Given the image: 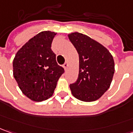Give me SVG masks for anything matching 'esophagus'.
Segmentation results:
<instances>
[{"label": "esophagus", "mask_w": 133, "mask_h": 133, "mask_svg": "<svg viewBox=\"0 0 133 133\" xmlns=\"http://www.w3.org/2000/svg\"><path fill=\"white\" fill-rule=\"evenodd\" d=\"M63 68H65V70H66L67 69V68H68V62H65L64 64H63Z\"/></svg>", "instance_id": "esophagus-1"}]
</instances>
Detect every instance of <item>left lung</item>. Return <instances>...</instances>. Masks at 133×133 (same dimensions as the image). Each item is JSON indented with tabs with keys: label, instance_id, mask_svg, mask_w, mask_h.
<instances>
[{
	"label": "left lung",
	"instance_id": "8db88e82",
	"mask_svg": "<svg viewBox=\"0 0 133 133\" xmlns=\"http://www.w3.org/2000/svg\"><path fill=\"white\" fill-rule=\"evenodd\" d=\"M79 54V76L70 84L73 96L83 102H94L103 95L111 84L115 71L114 60L107 48L79 32L68 35Z\"/></svg>",
	"mask_w": 133,
	"mask_h": 133
}]
</instances>
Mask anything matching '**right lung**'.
<instances>
[{"instance_id": "1", "label": "right lung", "mask_w": 133, "mask_h": 133, "mask_svg": "<svg viewBox=\"0 0 133 133\" xmlns=\"http://www.w3.org/2000/svg\"><path fill=\"white\" fill-rule=\"evenodd\" d=\"M55 35L49 31L40 32L17 52L13 60V74L20 89L35 102L50 98L65 72L51 48Z\"/></svg>"}]
</instances>
